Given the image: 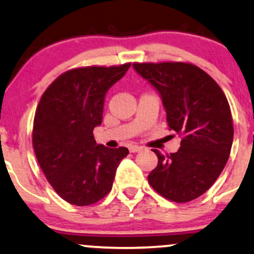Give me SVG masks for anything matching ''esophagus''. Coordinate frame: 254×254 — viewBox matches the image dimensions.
<instances>
[{
  "instance_id": "1",
  "label": "esophagus",
  "mask_w": 254,
  "mask_h": 254,
  "mask_svg": "<svg viewBox=\"0 0 254 254\" xmlns=\"http://www.w3.org/2000/svg\"><path fill=\"white\" fill-rule=\"evenodd\" d=\"M129 150H130V152H139V151L143 150V148H142V146H138V145H131L129 148Z\"/></svg>"
}]
</instances>
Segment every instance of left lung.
I'll list each match as a JSON object with an SVG mask.
<instances>
[{"label":"left lung","mask_w":254,"mask_h":254,"mask_svg":"<svg viewBox=\"0 0 254 254\" xmlns=\"http://www.w3.org/2000/svg\"><path fill=\"white\" fill-rule=\"evenodd\" d=\"M133 69L160 94L169 130L182 136L176 152L163 156L148 181L174 202H189L216 181L233 143L230 104L214 79L186 63L133 64Z\"/></svg>","instance_id":"left-lung-1"}]
</instances>
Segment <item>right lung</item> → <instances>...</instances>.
<instances>
[{
  "mask_svg": "<svg viewBox=\"0 0 254 254\" xmlns=\"http://www.w3.org/2000/svg\"><path fill=\"white\" fill-rule=\"evenodd\" d=\"M130 64L82 67L58 77L42 94L33 127L35 156L60 197L75 206L96 203L110 193L116 170L129 150L97 144L109 88Z\"/></svg>",
  "mask_w": 254,
  "mask_h": 254,
  "instance_id": "add662e5",
  "label": "right lung"
}]
</instances>
